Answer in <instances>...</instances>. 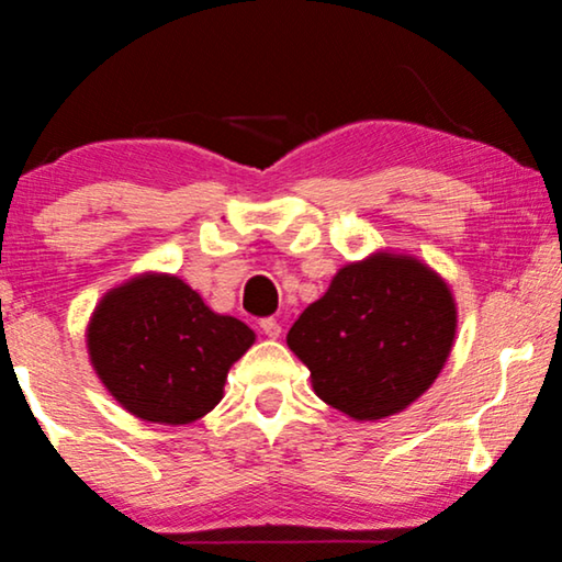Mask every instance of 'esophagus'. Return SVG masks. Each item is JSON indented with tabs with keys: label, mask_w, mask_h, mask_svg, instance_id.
I'll use <instances>...</instances> for the list:
<instances>
[{
	"label": "esophagus",
	"mask_w": 562,
	"mask_h": 562,
	"mask_svg": "<svg viewBox=\"0 0 562 562\" xmlns=\"http://www.w3.org/2000/svg\"><path fill=\"white\" fill-rule=\"evenodd\" d=\"M260 329H263V335H268V337H279L281 335L279 319H273V317L260 319Z\"/></svg>",
	"instance_id": "34e87169"
}]
</instances>
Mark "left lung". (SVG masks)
Wrapping results in <instances>:
<instances>
[{
    "mask_svg": "<svg viewBox=\"0 0 562 562\" xmlns=\"http://www.w3.org/2000/svg\"><path fill=\"white\" fill-rule=\"evenodd\" d=\"M456 337V302L440 276L406 256L340 268L327 294L289 329L322 402L352 419L402 412L432 386Z\"/></svg>",
    "mask_w": 562,
    "mask_h": 562,
    "instance_id": "1",
    "label": "left lung"
}]
</instances>
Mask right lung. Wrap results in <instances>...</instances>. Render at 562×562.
I'll return each mask as SVG.
<instances>
[{
	"mask_svg": "<svg viewBox=\"0 0 562 562\" xmlns=\"http://www.w3.org/2000/svg\"><path fill=\"white\" fill-rule=\"evenodd\" d=\"M256 335L214 314L176 276H143L99 302L89 356L110 394L135 417L189 425L220 404L227 371Z\"/></svg>",
	"mask_w": 562,
	"mask_h": 562,
	"instance_id": "add662e5",
	"label": "right lung"
}]
</instances>
